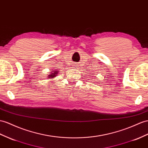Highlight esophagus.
<instances>
[{"instance_id":"1","label":"esophagus","mask_w":148,"mask_h":148,"mask_svg":"<svg viewBox=\"0 0 148 148\" xmlns=\"http://www.w3.org/2000/svg\"><path fill=\"white\" fill-rule=\"evenodd\" d=\"M75 66H76V65H75Z\"/></svg>"}]
</instances>
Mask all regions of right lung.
<instances>
[{"label":"right lung","instance_id":"right-lung-1","mask_svg":"<svg viewBox=\"0 0 148 148\" xmlns=\"http://www.w3.org/2000/svg\"><path fill=\"white\" fill-rule=\"evenodd\" d=\"M58 73V71H52L51 72V74L48 75V77L49 79H52L55 77L56 76H57V74Z\"/></svg>","mask_w":148,"mask_h":148}]
</instances>
